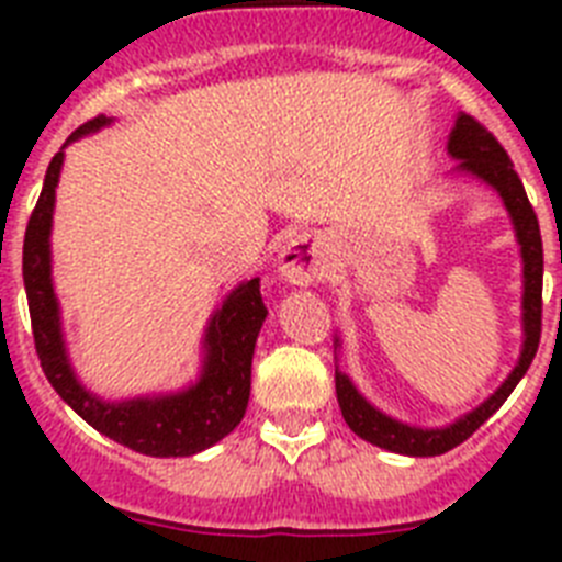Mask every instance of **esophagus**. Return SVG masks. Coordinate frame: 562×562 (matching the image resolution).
Returning <instances> with one entry per match:
<instances>
[{"instance_id":"34e87169","label":"esophagus","mask_w":562,"mask_h":562,"mask_svg":"<svg viewBox=\"0 0 562 562\" xmlns=\"http://www.w3.org/2000/svg\"><path fill=\"white\" fill-rule=\"evenodd\" d=\"M324 250L321 241L312 236L290 238L281 252H278V276L284 284L292 286H312L317 278L324 276Z\"/></svg>"}]
</instances>
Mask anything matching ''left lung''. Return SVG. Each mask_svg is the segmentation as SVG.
<instances>
[{
  "label": "left lung",
  "instance_id": "1",
  "mask_svg": "<svg viewBox=\"0 0 562 562\" xmlns=\"http://www.w3.org/2000/svg\"><path fill=\"white\" fill-rule=\"evenodd\" d=\"M448 154L456 160V168L450 173L493 188L498 193L506 216L513 222V233L520 252V355L515 360L513 371L506 374V380L493 394L479 402L473 411L456 416L453 422L439 425V428L411 425V422L385 414V411L376 408L374 402L360 394V389L340 366H335L337 405H340L346 425L360 439L371 441L376 448L400 456H416V459H428V456H441L453 450L456 445L470 439L504 405L506 396L513 394L515 385L524 380V374L532 366L540 342V312H543V306H540V295H543V241H540L538 216H535L532 205L526 200L524 182L518 180L513 160L506 157V151L493 134L464 112L456 114L453 128L448 134ZM340 349L342 340L340 335H335V351Z\"/></svg>",
  "mask_w": 562,
  "mask_h": 562
}]
</instances>
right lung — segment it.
I'll return each mask as SVG.
<instances>
[{"mask_svg": "<svg viewBox=\"0 0 562 562\" xmlns=\"http://www.w3.org/2000/svg\"><path fill=\"white\" fill-rule=\"evenodd\" d=\"M114 123V117H95L69 134L61 151L49 160L42 196L27 222L22 252L24 292H27L33 340L38 360L56 394L98 434L134 453L154 459H186L213 448L236 430L250 400V369L258 331L265 326V301L258 278L233 286L222 304L207 317L202 331L200 371L182 389L160 394H137L126 400H106L89 391L78 376L64 335L61 304L53 284V213L56 188L61 180L64 148Z\"/></svg>", "mask_w": 562, "mask_h": 562, "instance_id": "right-lung-1", "label": "right lung"}]
</instances>
